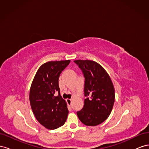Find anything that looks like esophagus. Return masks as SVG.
<instances>
[{
    "instance_id": "1",
    "label": "esophagus",
    "mask_w": 149,
    "mask_h": 149,
    "mask_svg": "<svg viewBox=\"0 0 149 149\" xmlns=\"http://www.w3.org/2000/svg\"><path fill=\"white\" fill-rule=\"evenodd\" d=\"M66 101H67L68 104V105L71 106V100H69V99H68Z\"/></svg>"
}]
</instances>
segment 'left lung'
<instances>
[{
	"mask_svg": "<svg viewBox=\"0 0 149 149\" xmlns=\"http://www.w3.org/2000/svg\"><path fill=\"white\" fill-rule=\"evenodd\" d=\"M81 70L84 80V106L77 112L79 119L88 126L104 121L112 111L115 100L113 84L106 70L91 60H75Z\"/></svg>",
	"mask_w": 149,
	"mask_h": 149,
	"instance_id": "1",
	"label": "left lung"
}]
</instances>
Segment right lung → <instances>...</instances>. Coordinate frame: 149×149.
<instances>
[{
    "mask_svg": "<svg viewBox=\"0 0 149 149\" xmlns=\"http://www.w3.org/2000/svg\"><path fill=\"white\" fill-rule=\"evenodd\" d=\"M70 60L48 61L39 68L31 83L30 102L36 119L48 129L61 127L66 120L68 109L60 95L58 79ZM58 93L56 97L55 93Z\"/></svg>",
    "mask_w": 149,
    "mask_h": 149,
    "instance_id": "right-lung-1",
    "label": "right lung"
}]
</instances>
